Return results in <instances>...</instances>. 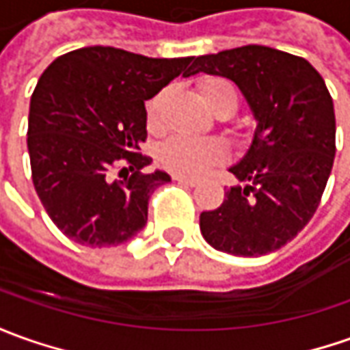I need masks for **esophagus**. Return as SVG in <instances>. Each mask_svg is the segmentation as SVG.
Returning <instances> with one entry per match:
<instances>
[{
  "label": "esophagus",
  "mask_w": 350,
  "mask_h": 350,
  "mask_svg": "<svg viewBox=\"0 0 350 350\" xmlns=\"http://www.w3.org/2000/svg\"><path fill=\"white\" fill-rule=\"evenodd\" d=\"M172 178H174L176 182H180V184H184V185H189V187H195V185L199 184L195 178H187V176H182V174H174Z\"/></svg>",
  "instance_id": "1"
}]
</instances>
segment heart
Returning <instances> with one entry per match:
<instances>
[{
  "instance_id": "b5f03b06",
  "label": "heart",
  "mask_w": 350,
  "mask_h": 350,
  "mask_svg": "<svg viewBox=\"0 0 350 350\" xmlns=\"http://www.w3.org/2000/svg\"><path fill=\"white\" fill-rule=\"evenodd\" d=\"M201 99L211 111L228 107L232 113L237 107V90L224 78H208L199 85ZM163 94L153 97L147 105L149 126H159V107ZM228 155V147L220 139H197L189 135H172L159 147V163L166 170L182 176H201L216 163H222Z\"/></svg>"
}]
</instances>
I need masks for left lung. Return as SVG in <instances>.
Returning <instances> with one entry per match:
<instances>
[{
    "label": "left lung",
    "mask_w": 350,
    "mask_h": 350,
    "mask_svg": "<svg viewBox=\"0 0 350 350\" xmlns=\"http://www.w3.org/2000/svg\"><path fill=\"white\" fill-rule=\"evenodd\" d=\"M230 78L256 118L253 142L230 172L239 182L224 203L199 216L216 251L235 256L274 253L299 234L324 193L335 157L334 99L303 57L243 45L193 61L189 75Z\"/></svg>",
    "instance_id": "obj_1"
}]
</instances>
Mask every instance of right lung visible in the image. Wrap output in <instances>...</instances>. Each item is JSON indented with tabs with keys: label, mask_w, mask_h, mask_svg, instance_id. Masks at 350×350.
<instances>
[{
	"label": "right lung",
	"mask_w": 350,
	"mask_h": 350,
	"mask_svg": "<svg viewBox=\"0 0 350 350\" xmlns=\"http://www.w3.org/2000/svg\"><path fill=\"white\" fill-rule=\"evenodd\" d=\"M191 59L94 45L57 57L40 76L26 137L32 182L68 239L115 247L144 228L149 197L170 182L163 170L142 172L151 165L137 153L147 137L145 101L185 75ZM118 167L122 180L114 178Z\"/></svg>",
	"instance_id": "obj_1"
}]
</instances>
